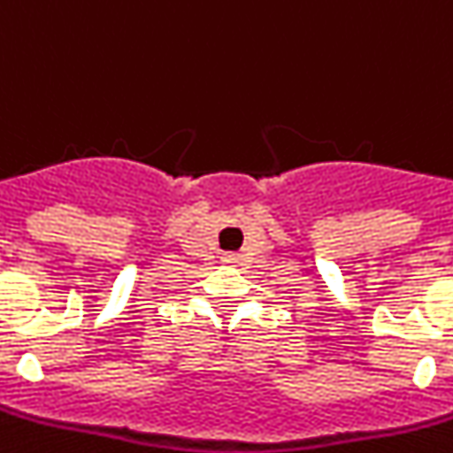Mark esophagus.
<instances>
[{
    "label": "esophagus",
    "instance_id": "esophagus-1",
    "mask_svg": "<svg viewBox=\"0 0 453 453\" xmlns=\"http://www.w3.org/2000/svg\"><path fill=\"white\" fill-rule=\"evenodd\" d=\"M224 261H235L234 257H224Z\"/></svg>",
    "mask_w": 453,
    "mask_h": 453
}]
</instances>
